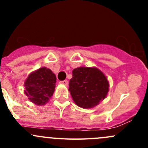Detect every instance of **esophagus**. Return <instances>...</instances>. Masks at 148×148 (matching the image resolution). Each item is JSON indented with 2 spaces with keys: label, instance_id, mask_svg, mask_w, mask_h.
<instances>
[{
  "label": "esophagus",
  "instance_id": "1",
  "mask_svg": "<svg viewBox=\"0 0 148 148\" xmlns=\"http://www.w3.org/2000/svg\"><path fill=\"white\" fill-rule=\"evenodd\" d=\"M59 84H60L67 86V85H68V81H66V80H64V81H61L59 82Z\"/></svg>",
  "mask_w": 148,
  "mask_h": 148
}]
</instances>
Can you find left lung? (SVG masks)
I'll use <instances>...</instances> for the list:
<instances>
[{
    "label": "left lung",
    "mask_w": 148,
    "mask_h": 148,
    "mask_svg": "<svg viewBox=\"0 0 148 148\" xmlns=\"http://www.w3.org/2000/svg\"><path fill=\"white\" fill-rule=\"evenodd\" d=\"M72 76L69 91L77 106L84 109L93 108L105 99L110 83L99 69L78 67L73 70Z\"/></svg>",
    "instance_id": "obj_1"
}]
</instances>
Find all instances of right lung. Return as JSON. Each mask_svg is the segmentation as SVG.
I'll use <instances>...</instances> for the list:
<instances>
[{"label":"right lung","instance_id":"obj_1","mask_svg":"<svg viewBox=\"0 0 148 148\" xmlns=\"http://www.w3.org/2000/svg\"><path fill=\"white\" fill-rule=\"evenodd\" d=\"M56 82L54 73L46 67H41L28 76L24 82V93L34 104L44 105L53 95Z\"/></svg>","mask_w":148,"mask_h":148}]
</instances>
